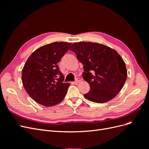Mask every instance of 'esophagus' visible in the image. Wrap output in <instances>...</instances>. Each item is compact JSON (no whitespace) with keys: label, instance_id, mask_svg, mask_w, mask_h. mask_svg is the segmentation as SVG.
I'll return each instance as SVG.
<instances>
[{"label":"esophagus","instance_id":"1","mask_svg":"<svg viewBox=\"0 0 149 149\" xmlns=\"http://www.w3.org/2000/svg\"><path fill=\"white\" fill-rule=\"evenodd\" d=\"M79 82H80V78H77L76 79V81H74V83H75V84H78Z\"/></svg>","mask_w":149,"mask_h":149}]
</instances>
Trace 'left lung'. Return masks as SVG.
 Wrapping results in <instances>:
<instances>
[{
	"instance_id": "obj_1",
	"label": "left lung",
	"mask_w": 149,
	"mask_h": 149,
	"mask_svg": "<svg viewBox=\"0 0 149 149\" xmlns=\"http://www.w3.org/2000/svg\"><path fill=\"white\" fill-rule=\"evenodd\" d=\"M70 50L83 65V78L90 86L84 97L96 103L115 97L127 76L125 64L118 53L104 45L84 42L74 43Z\"/></svg>"
}]
</instances>
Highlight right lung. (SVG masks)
Here are the masks:
<instances>
[{
	"mask_svg": "<svg viewBox=\"0 0 149 149\" xmlns=\"http://www.w3.org/2000/svg\"><path fill=\"white\" fill-rule=\"evenodd\" d=\"M71 43L45 45L31 54L22 69V81L29 95L44 106H53L66 96L69 83L57 63L68 50Z\"/></svg>",
	"mask_w": 149,
	"mask_h": 149,
	"instance_id": "1",
	"label": "right lung"
}]
</instances>
